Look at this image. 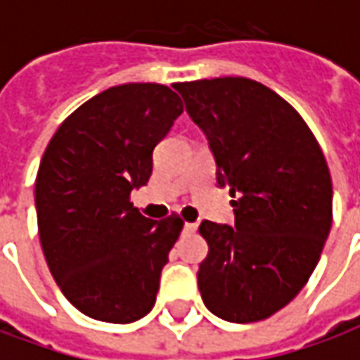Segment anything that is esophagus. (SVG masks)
Listing matches in <instances>:
<instances>
[{
  "instance_id": "obj_1",
  "label": "esophagus",
  "mask_w": 360,
  "mask_h": 360,
  "mask_svg": "<svg viewBox=\"0 0 360 360\" xmlns=\"http://www.w3.org/2000/svg\"><path fill=\"white\" fill-rule=\"evenodd\" d=\"M196 229H198V226H196V224H185V231H187V233H195Z\"/></svg>"
}]
</instances>
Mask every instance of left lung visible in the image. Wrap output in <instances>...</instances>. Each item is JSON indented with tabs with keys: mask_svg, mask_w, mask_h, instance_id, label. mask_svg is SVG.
<instances>
[{
	"mask_svg": "<svg viewBox=\"0 0 360 360\" xmlns=\"http://www.w3.org/2000/svg\"><path fill=\"white\" fill-rule=\"evenodd\" d=\"M208 136L235 227L204 219L198 268L206 309L227 322L266 320L293 301L316 268L332 227L324 152L291 103L245 77L177 82Z\"/></svg>",
	"mask_w": 360,
	"mask_h": 360,
	"instance_id": "8db88e82",
	"label": "left lung"
}]
</instances>
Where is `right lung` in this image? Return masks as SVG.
Listing matches in <instances>:
<instances>
[{
	"mask_svg": "<svg viewBox=\"0 0 360 360\" xmlns=\"http://www.w3.org/2000/svg\"><path fill=\"white\" fill-rule=\"evenodd\" d=\"M183 113L169 86L129 82L69 115L46 146L34 185L38 235L51 276L82 314L129 324L146 316L183 221H154L131 202L152 152Z\"/></svg>",
	"mask_w": 360,
	"mask_h": 360,
	"instance_id": "1",
	"label": "right lung"
}]
</instances>
